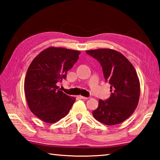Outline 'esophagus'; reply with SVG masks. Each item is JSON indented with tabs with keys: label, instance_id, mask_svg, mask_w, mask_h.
<instances>
[{
	"label": "esophagus",
	"instance_id": "esophagus-1",
	"mask_svg": "<svg viewBox=\"0 0 160 160\" xmlns=\"http://www.w3.org/2000/svg\"><path fill=\"white\" fill-rule=\"evenodd\" d=\"M78 98L79 99H88V97H83V96H81V95H80V96H78Z\"/></svg>",
	"mask_w": 160,
	"mask_h": 160
}]
</instances>
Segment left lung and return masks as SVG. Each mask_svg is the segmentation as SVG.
I'll return each instance as SVG.
<instances>
[{
  "label": "left lung",
  "mask_w": 160,
  "mask_h": 160,
  "mask_svg": "<svg viewBox=\"0 0 160 160\" xmlns=\"http://www.w3.org/2000/svg\"><path fill=\"white\" fill-rule=\"evenodd\" d=\"M86 53L101 64L112 92L107 100H99L98 107L92 112L94 118L107 126L123 122L134 112L139 101L140 81L133 66L122 53L109 48Z\"/></svg>",
  "instance_id": "left-lung-1"
}]
</instances>
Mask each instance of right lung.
Masks as SVG:
<instances>
[{"label":"right lung","mask_w":160,"mask_h":160,"mask_svg":"<svg viewBox=\"0 0 160 160\" xmlns=\"http://www.w3.org/2000/svg\"><path fill=\"white\" fill-rule=\"evenodd\" d=\"M80 54L79 51L51 47L38 54L29 65L25 80V97L31 112L44 122H57L74 104L75 97L58 90L56 83L66 79Z\"/></svg>","instance_id":"1"}]
</instances>
